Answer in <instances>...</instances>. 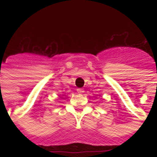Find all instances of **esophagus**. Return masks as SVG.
Masks as SVG:
<instances>
[{"label":"esophagus","instance_id":"obj_1","mask_svg":"<svg viewBox=\"0 0 157 157\" xmlns=\"http://www.w3.org/2000/svg\"><path fill=\"white\" fill-rule=\"evenodd\" d=\"M77 92L78 94H82L84 92V90L83 89H77Z\"/></svg>","mask_w":157,"mask_h":157}]
</instances>
